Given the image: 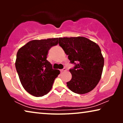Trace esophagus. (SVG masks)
Here are the masks:
<instances>
[{"instance_id":"1","label":"esophagus","mask_w":123,"mask_h":123,"mask_svg":"<svg viewBox=\"0 0 123 123\" xmlns=\"http://www.w3.org/2000/svg\"><path fill=\"white\" fill-rule=\"evenodd\" d=\"M65 71H67V69L65 68L60 70V72H65Z\"/></svg>"}]
</instances>
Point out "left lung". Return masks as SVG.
Returning <instances> with one entry per match:
<instances>
[{
	"mask_svg": "<svg viewBox=\"0 0 123 123\" xmlns=\"http://www.w3.org/2000/svg\"><path fill=\"white\" fill-rule=\"evenodd\" d=\"M59 44L74 64L69 69L72 77L67 83L72 92L85 94L91 91L100 81L104 59L97 43L84 37H60Z\"/></svg>",
	"mask_w": 123,
	"mask_h": 123,
	"instance_id": "8db88e82",
	"label": "left lung"
}]
</instances>
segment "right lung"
<instances>
[{
    "instance_id": "obj_1",
    "label": "right lung",
    "mask_w": 123,
    "mask_h": 123,
    "mask_svg": "<svg viewBox=\"0 0 123 123\" xmlns=\"http://www.w3.org/2000/svg\"><path fill=\"white\" fill-rule=\"evenodd\" d=\"M58 38L32 40L17 53L15 65L20 81L25 90L35 97L46 95L60 74L46 59L49 50L58 45Z\"/></svg>"
}]
</instances>
